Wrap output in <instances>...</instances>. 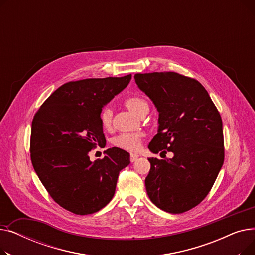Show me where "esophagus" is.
<instances>
[{"label":"esophagus","instance_id":"34e87169","mask_svg":"<svg viewBox=\"0 0 255 255\" xmlns=\"http://www.w3.org/2000/svg\"><path fill=\"white\" fill-rule=\"evenodd\" d=\"M138 157H139V156L136 155V154H131V155H130V161H131V162H134Z\"/></svg>","mask_w":255,"mask_h":255}]
</instances>
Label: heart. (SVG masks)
<instances>
[{
	"instance_id": "b5f03b06",
	"label": "heart",
	"mask_w": 255,
	"mask_h": 255,
	"mask_svg": "<svg viewBox=\"0 0 255 255\" xmlns=\"http://www.w3.org/2000/svg\"><path fill=\"white\" fill-rule=\"evenodd\" d=\"M125 106L132 113L139 117H143L148 114L150 106L148 101L139 96H131L124 101ZM100 121L104 128H110L113 121V111L110 106H105L100 113ZM144 137L142 133H122L113 138V144L117 148L134 152L140 146L141 140Z\"/></svg>"
}]
</instances>
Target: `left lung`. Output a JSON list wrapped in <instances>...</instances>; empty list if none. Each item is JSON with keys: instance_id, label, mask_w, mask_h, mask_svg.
Returning a JSON list of instances; mask_svg holds the SVG:
<instances>
[{"instance_id": "8db88e82", "label": "left lung", "mask_w": 255, "mask_h": 255, "mask_svg": "<svg viewBox=\"0 0 255 255\" xmlns=\"http://www.w3.org/2000/svg\"><path fill=\"white\" fill-rule=\"evenodd\" d=\"M135 83L159 112L158 133L151 152L172 158H149L144 184L151 202L180 214L204 200L224 161L222 120L207 90L196 79L177 72L136 73Z\"/></svg>"}]
</instances>
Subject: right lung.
<instances>
[{"label":"right lung","instance_id":"right-lung-1","mask_svg":"<svg viewBox=\"0 0 255 255\" xmlns=\"http://www.w3.org/2000/svg\"><path fill=\"white\" fill-rule=\"evenodd\" d=\"M122 77L87 78L61 86L40 106L31 129V160L38 178L57 204L76 215L98 212L116 191L130 155L107 149L92 162L91 150L106 142L102 107L129 84Z\"/></svg>","mask_w":255,"mask_h":255}]
</instances>
